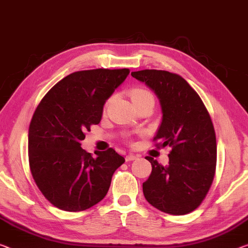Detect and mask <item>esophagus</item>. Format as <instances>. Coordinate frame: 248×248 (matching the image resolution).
<instances>
[{
  "mask_svg": "<svg viewBox=\"0 0 248 248\" xmlns=\"http://www.w3.org/2000/svg\"><path fill=\"white\" fill-rule=\"evenodd\" d=\"M136 158H137V156L134 154H128V155H126V157H125V159H126L127 162L134 161V159H136Z\"/></svg>",
  "mask_w": 248,
  "mask_h": 248,
  "instance_id": "obj_1",
  "label": "esophagus"
}]
</instances>
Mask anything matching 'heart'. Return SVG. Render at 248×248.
I'll return each mask as SVG.
<instances>
[{
	"instance_id": "1",
	"label": "heart",
	"mask_w": 248,
	"mask_h": 248,
	"mask_svg": "<svg viewBox=\"0 0 248 248\" xmlns=\"http://www.w3.org/2000/svg\"><path fill=\"white\" fill-rule=\"evenodd\" d=\"M129 95H131L132 102L134 105H139V104H140V103H145V102H153L154 103L153 94H152L150 91L142 89V87H136V89H133L131 91V93H129ZM109 101L108 102V104L109 103Z\"/></svg>"
}]
</instances>
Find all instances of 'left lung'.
<instances>
[{
    "label": "left lung",
    "mask_w": 248,
    "mask_h": 248,
    "mask_svg": "<svg viewBox=\"0 0 248 248\" xmlns=\"http://www.w3.org/2000/svg\"><path fill=\"white\" fill-rule=\"evenodd\" d=\"M159 98L163 120L155 146H169L170 162L163 166L147 156L152 173L143 193L152 206L172 215H185L202 204L214 180L216 136L206 106L196 91L178 74L162 70L132 73Z\"/></svg>",
    "instance_id": "obj_1"
}]
</instances>
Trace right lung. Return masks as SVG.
<instances>
[{
  "instance_id": "1",
  "label": "right lung",
  "mask_w": 248,
  "mask_h": 248,
  "mask_svg": "<svg viewBox=\"0 0 248 248\" xmlns=\"http://www.w3.org/2000/svg\"><path fill=\"white\" fill-rule=\"evenodd\" d=\"M128 68L74 72L52 87L34 112L29 127V163L45 199L66 212H81L104 199L125 158L115 150L81 147L85 132L101 122L103 108Z\"/></svg>"
}]
</instances>
